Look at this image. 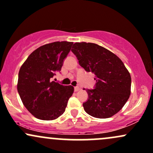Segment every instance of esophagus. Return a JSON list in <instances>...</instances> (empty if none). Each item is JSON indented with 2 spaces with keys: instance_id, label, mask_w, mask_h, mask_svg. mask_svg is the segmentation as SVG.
I'll return each mask as SVG.
<instances>
[{
  "instance_id": "esophagus-1",
  "label": "esophagus",
  "mask_w": 153,
  "mask_h": 153,
  "mask_svg": "<svg viewBox=\"0 0 153 153\" xmlns=\"http://www.w3.org/2000/svg\"><path fill=\"white\" fill-rule=\"evenodd\" d=\"M79 90H80V87H74L75 92H77V91H79Z\"/></svg>"
}]
</instances>
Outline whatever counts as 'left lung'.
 Segmentation results:
<instances>
[{
    "label": "left lung",
    "instance_id": "8db88e82",
    "mask_svg": "<svg viewBox=\"0 0 153 153\" xmlns=\"http://www.w3.org/2000/svg\"><path fill=\"white\" fill-rule=\"evenodd\" d=\"M71 51L82 67L95 74L97 82L95 89L87 90L85 112L97 118L117 114L131 94V75L122 61L108 49L91 42H75Z\"/></svg>",
    "mask_w": 153,
    "mask_h": 153
}]
</instances>
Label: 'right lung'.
I'll return each instance as SVG.
<instances>
[{"label":"right lung","mask_w":153,"mask_h":153,"mask_svg":"<svg viewBox=\"0 0 153 153\" xmlns=\"http://www.w3.org/2000/svg\"><path fill=\"white\" fill-rule=\"evenodd\" d=\"M72 42H53L31 53L19 72L17 90L24 105L35 118L54 120L64 113L74 87L63 86L51 79L60 71Z\"/></svg>","instance_id":"1"}]
</instances>
